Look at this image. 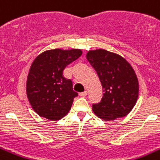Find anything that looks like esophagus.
I'll list each match as a JSON object with an SVG mask.
<instances>
[{
	"label": "esophagus",
	"instance_id": "34e87169",
	"mask_svg": "<svg viewBox=\"0 0 160 160\" xmlns=\"http://www.w3.org/2000/svg\"><path fill=\"white\" fill-rule=\"evenodd\" d=\"M87 93H88V92H87L86 91H84V92H80V93H79V95H80V97H82V98H84V97L87 96Z\"/></svg>",
	"mask_w": 160,
	"mask_h": 160
}]
</instances>
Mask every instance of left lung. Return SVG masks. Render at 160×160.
<instances>
[{"mask_svg":"<svg viewBox=\"0 0 160 160\" xmlns=\"http://www.w3.org/2000/svg\"><path fill=\"white\" fill-rule=\"evenodd\" d=\"M88 62L94 68L103 88L100 102L92 111L103 120H115L129 113L137 102L139 84L133 68L120 55L103 49L89 50Z\"/></svg>","mask_w":160,"mask_h":160,"instance_id":"left-lung-1","label":"left lung"}]
</instances>
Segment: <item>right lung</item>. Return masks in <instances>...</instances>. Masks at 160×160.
<instances>
[{
	"instance_id": "right-lung-1",
	"label": "right lung",
	"mask_w": 160,
	"mask_h": 160,
	"mask_svg": "<svg viewBox=\"0 0 160 160\" xmlns=\"http://www.w3.org/2000/svg\"><path fill=\"white\" fill-rule=\"evenodd\" d=\"M82 54L79 49H54L39 54L32 62L27 79V96L41 117L57 121L69 112L74 98L72 81L63 76V70Z\"/></svg>"
}]
</instances>
